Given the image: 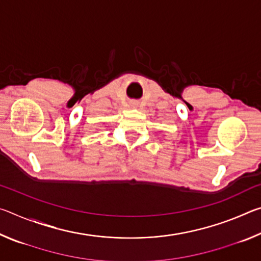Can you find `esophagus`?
Listing matches in <instances>:
<instances>
[{"instance_id":"1","label":"esophagus","mask_w":261,"mask_h":261,"mask_svg":"<svg viewBox=\"0 0 261 261\" xmlns=\"http://www.w3.org/2000/svg\"><path fill=\"white\" fill-rule=\"evenodd\" d=\"M131 106H132V107H137V106H138V103L135 102V101H134V102H131Z\"/></svg>"}]
</instances>
